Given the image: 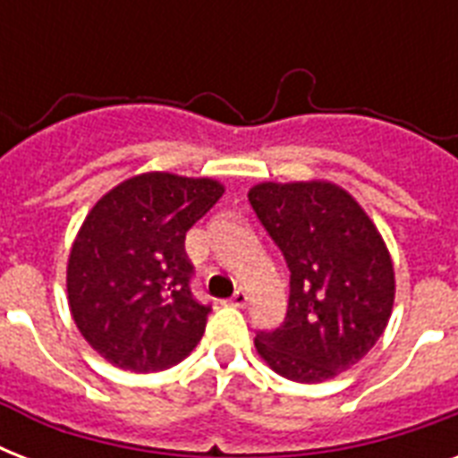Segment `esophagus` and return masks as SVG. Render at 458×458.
<instances>
[{
	"mask_svg": "<svg viewBox=\"0 0 458 458\" xmlns=\"http://www.w3.org/2000/svg\"><path fill=\"white\" fill-rule=\"evenodd\" d=\"M228 301L233 306H237V309H242V306H247V301H250V294L244 293V290H237V293L233 294Z\"/></svg>",
	"mask_w": 458,
	"mask_h": 458,
	"instance_id": "1",
	"label": "esophagus"
}]
</instances>
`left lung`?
I'll return each mask as SVG.
<instances>
[{
  "instance_id": "left-lung-1",
  "label": "left lung",
  "mask_w": 458,
  "mask_h": 458,
  "mask_svg": "<svg viewBox=\"0 0 458 458\" xmlns=\"http://www.w3.org/2000/svg\"><path fill=\"white\" fill-rule=\"evenodd\" d=\"M247 197L290 268L285 323L257 335L259 356L294 383L340 376L390 320L394 268L383 235L359 201L327 180L259 182Z\"/></svg>"
}]
</instances>
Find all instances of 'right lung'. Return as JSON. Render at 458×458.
Instances as JSON below:
<instances>
[{
    "label": "right lung",
    "instance_id": "add662e5",
    "mask_svg": "<svg viewBox=\"0 0 458 458\" xmlns=\"http://www.w3.org/2000/svg\"><path fill=\"white\" fill-rule=\"evenodd\" d=\"M225 192L218 180L142 173L97 201L71 247L68 306L118 369L154 373L201 340L211 306L192 297L185 235Z\"/></svg>",
    "mask_w": 458,
    "mask_h": 458
}]
</instances>
